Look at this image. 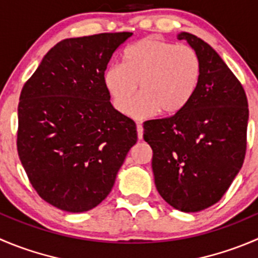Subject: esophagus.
<instances>
[{"instance_id": "obj_1", "label": "esophagus", "mask_w": 258, "mask_h": 258, "mask_svg": "<svg viewBox=\"0 0 258 258\" xmlns=\"http://www.w3.org/2000/svg\"><path fill=\"white\" fill-rule=\"evenodd\" d=\"M136 128H137V137H139V140H141L142 135H144V127H142V124L137 123Z\"/></svg>"}]
</instances>
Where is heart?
<instances>
[{
  "mask_svg": "<svg viewBox=\"0 0 258 258\" xmlns=\"http://www.w3.org/2000/svg\"><path fill=\"white\" fill-rule=\"evenodd\" d=\"M202 78V64L196 50L156 37H145L127 47L123 64L114 62L104 71V87L112 104L126 113L139 84L142 93L127 113L136 119L156 112L175 114L192 99Z\"/></svg>",
  "mask_w": 258,
  "mask_h": 258,
  "instance_id": "obj_1",
  "label": "heart"
}]
</instances>
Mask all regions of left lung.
<instances>
[{"label": "left lung", "instance_id": "left-lung-1", "mask_svg": "<svg viewBox=\"0 0 258 258\" xmlns=\"http://www.w3.org/2000/svg\"><path fill=\"white\" fill-rule=\"evenodd\" d=\"M201 59L202 78L182 111L144 123L155 185L167 204L194 213L221 201L246 155L248 103L218 52L189 32L177 34Z\"/></svg>", "mask_w": 258, "mask_h": 258}]
</instances>
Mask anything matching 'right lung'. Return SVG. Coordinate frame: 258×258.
<instances>
[{
    "instance_id": "right-lung-1",
    "label": "right lung",
    "mask_w": 258,
    "mask_h": 258,
    "mask_svg": "<svg viewBox=\"0 0 258 258\" xmlns=\"http://www.w3.org/2000/svg\"><path fill=\"white\" fill-rule=\"evenodd\" d=\"M132 32L61 40L42 57L20 94L17 151L30 182L71 213L107 198L136 124L111 104L104 71Z\"/></svg>"
}]
</instances>
